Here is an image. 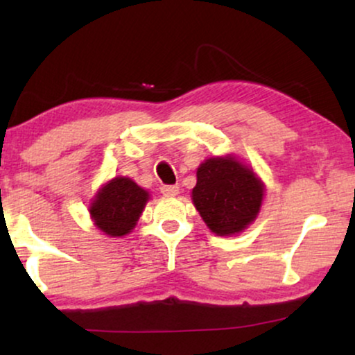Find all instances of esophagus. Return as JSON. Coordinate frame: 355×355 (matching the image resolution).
Returning a JSON list of instances; mask_svg holds the SVG:
<instances>
[{
  "label": "esophagus",
  "mask_w": 355,
  "mask_h": 355,
  "mask_svg": "<svg viewBox=\"0 0 355 355\" xmlns=\"http://www.w3.org/2000/svg\"><path fill=\"white\" fill-rule=\"evenodd\" d=\"M162 193H163V196L174 197V196H178V193H179V187L178 186H163Z\"/></svg>",
  "instance_id": "obj_1"
}]
</instances>
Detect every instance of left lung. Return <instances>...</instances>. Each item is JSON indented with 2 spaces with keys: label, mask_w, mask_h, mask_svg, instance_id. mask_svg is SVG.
<instances>
[{
  "label": "left lung",
  "mask_w": 355,
  "mask_h": 355,
  "mask_svg": "<svg viewBox=\"0 0 355 355\" xmlns=\"http://www.w3.org/2000/svg\"><path fill=\"white\" fill-rule=\"evenodd\" d=\"M191 197L213 234L236 236L259 216L265 184L252 166L227 153L200 163Z\"/></svg>",
  "instance_id": "obj_1"
}]
</instances>
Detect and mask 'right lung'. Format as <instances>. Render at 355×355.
<instances>
[{"label":"right lung","instance_id":"1","mask_svg":"<svg viewBox=\"0 0 355 355\" xmlns=\"http://www.w3.org/2000/svg\"><path fill=\"white\" fill-rule=\"evenodd\" d=\"M150 192L130 178L106 181L92 198L89 213L96 230L108 237L128 236L140 220Z\"/></svg>","mask_w":355,"mask_h":355}]
</instances>
